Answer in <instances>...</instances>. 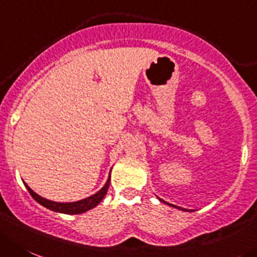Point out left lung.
Listing matches in <instances>:
<instances>
[{"instance_id": "left-lung-1", "label": "left lung", "mask_w": 257, "mask_h": 257, "mask_svg": "<svg viewBox=\"0 0 257 257\" xmlns=\"http://www.w3.org/2000/svg\"><path fill=\"white\" fill-rule=\"evenodd\" d=\"M158 200H160V201H162V203H165V204L170 205V207H174V208H176V209H180V210H186V209H184V208H180V207H176V205H174V204H170V203H167V201L162 200V199H160V198H158ZM186 212H188V210H186Z\"/></svg>"}]
</instances>
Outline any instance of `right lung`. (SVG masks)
<instances>
[{
	"mask_svg": "<svg viewBox=\"0 0 257 257\" xmlns=\"http://www.w3.org/2000/svg\"><path fill=\"white\" fill-rule=\"evenodd\" d=\"M24 184H25L26 189H28V191L30 193V195L33 196V198H34L40 205H43V207L48 208V209L53 210V212L63 213V214H81V213H85L87 212V210L95 208L96 205L99 204L100 201L104 199V196L106 195L107 189H109V185H110V175H109V179H107L106 183H105V185L102 186L97 193L88 196V198L82 199V200L71 201V203H59V201L48 200V199L38 195L34 190H31V189L26 185V183Z\"/></svg>",
	"mask_w": 257,
	"mask_h": 257,
	"instance_id": "1",
	"label": "right lung"
}]
</instances>
